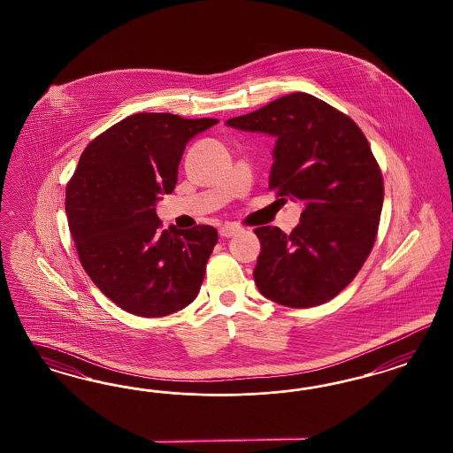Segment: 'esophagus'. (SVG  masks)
<instances>
[{
  "mask_svg": "<svg viewBox=\"0 0 453 453\" xmlns=\"http://www.w3.org/2000/svg\"><path fill=\"white\" fill-rule=\"evenodd\" d=\"M239 231H241V227L235 226V224H224L219 229V234L222 237H233Z\"/></svg>",
  "mask_w": 453,
  "mask_h": 453,
  "instance_id": "esophagus-1",
  "label": "esophagus"
}]
</instances>
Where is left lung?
Masks as SVG:
<instances>
[{"label": "left lung", "instance_id": "left-lung-1", "mask_svg": "<svg viewBox=\"0 0 453 453\" xmlns=\"http://www.w3.org/2000/svg\"><path fill=\"white\" fill-rule=\"evenodd\" d=\"M275 137L269 188L303 204L292 233L257 227L254 280L264 297L305 309L334 299L371 254L384 180L364 133L349 116L307 93L279 97L226 121Z\"/></svg>", "mask_w": 453, "mask_h": 453}]
</instances>
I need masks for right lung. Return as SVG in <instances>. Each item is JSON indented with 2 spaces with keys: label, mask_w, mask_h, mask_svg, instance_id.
I'll list each match as a JSON object with an SVG mask.
<instances>
[{
  "label": "right lung",
  "mask_w": 453,
  "mask_h": 453,
  "mask_svg": "<svg viewBox=\"0 0 453 453\" xmlns=\"http://www.w3.org/2000/svg\"><path fill=\"white\" fill-rule=\"evenodd\" d=\"M218 123L137 112L80 157L66 189L69 231L84 271L126 312L169 316L199 294L218 231L161 229L154 207L174 191L188 142Z\"/></svg>",
  "instance_id": "right-lung-1"
}]
</instances>
